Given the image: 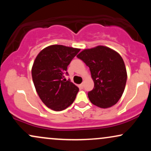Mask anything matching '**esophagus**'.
<instances>
[{
    "mask_svg": "<svg viewBox=\"0 0 151 151\" xmlns=\"http://www.w3.org/2000/svg\"><path fill=\"white\" fill-rule=\"evenodd\" d=\"M79 87H80L81 89H82V88L84 87V83H81V84H79Z\"/></svg>",
    "mask_w": 151,
    "mask_h": 151,
    "instance_id": "obj_1",
    "label": "esophagus"
}]
</instances>
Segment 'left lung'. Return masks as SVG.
<instances>
[{
	"mask_svg": "<svg viewBox=\"0 0 151 151\" xmlns=\"http://www.w3.org/2000/svg\"><path fill=\"white\" fill-rule=\"evenodd\" d=\"M89 67L94 87L88 92L93 105L106 109L119 101L125 89L127 72L124 60L111 48L99 45L77 55Z\"/></svg>",
	"mask_w": 151,
	"mask_h": 151,
	"instance_id": "1",
	"label": "left lung"
}]
</instances>
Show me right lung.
I'll return each instance as SVG.
<instances>
[{
  "instance_id": "1",
  "label": "right lung",
  "mask_w": 151,
  "mask_h": 151,
  "mask_svg": "<svg viewBox=\"0 0 151 151\" xmlns=\"http://www.w3.org/2000/svg\"><path fill=\"white\" fill-rule=\"evenodd\" d=\"M79 48L52 45L41 50L32 67V77L38 96L48 108L60 111L73 103L79 88L63 79L67 66Z\"/></svg>"
}]
</instances>
